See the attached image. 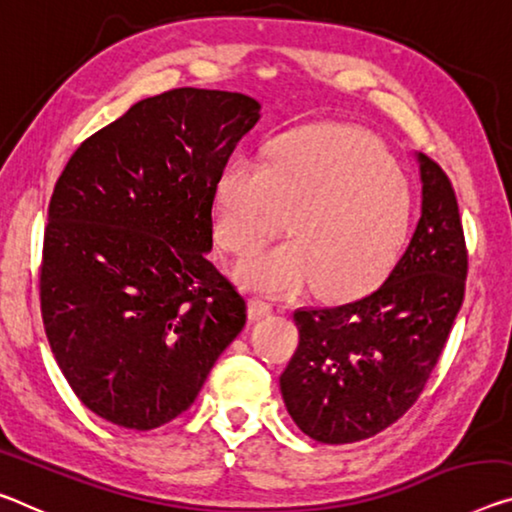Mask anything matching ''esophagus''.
<instances>
[{"label": "esophagus", "instance_id": "34e87169", "mask_svg": "<svg viewBox=\"0 0 512 512\" xmlns=\"http://www.w3.org/2000/svg\"><path fill=\"white\" fill-rule=\"evenodd\" d=\"M274 306L270 302L265 300H258V297H254V300L249 302V316L251 318H263V316H270Z\"/></svg>", "mask_w": 512, "mask_h": 512}]
</instances>
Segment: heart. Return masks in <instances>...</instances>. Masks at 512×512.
Wrapping results in <instances>:
<instances>
[{
  "label": "heart",
  "mask_w": 512,
  "mask_h": 512,
  "mask_svg": "<svg viewBox=\"0 0 512 512\" xmlns=\"http://www.w3.org/2000/svg\"><path fill=\"white\" fill-rule=\"evenodd\" d=\"M412 210L410 183L373 137L313 125L274 139L267 164L238 157L219 171L215 238L231 254H247L290 217V240L242 258L235 279L267 295L318 286L338 300L389 272Z\"/></svg>",
  "instance_id": "heart-1"
}]
</instances>
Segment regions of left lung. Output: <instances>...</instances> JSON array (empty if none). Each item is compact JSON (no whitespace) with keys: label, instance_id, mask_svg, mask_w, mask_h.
Wrapping results in <instances>:
<instances>
[{"label":"left lung","instance_id":"left-lung-1","mask_svg":"<svg viewBox=\"0 0 512 512\" xmlns=\"http://www.w3.org/2000/svg\"><path fill=\"white\" fill-rule=\"evenodd\" d=\"M421 219L387 281L341 306L293 313L300 345L279 387L288 414L322 444H352L416 403L465 300L467 249L451 180L414 153Z\"/></svg>","mask_w":512,"mask_h":512}]
</instances>
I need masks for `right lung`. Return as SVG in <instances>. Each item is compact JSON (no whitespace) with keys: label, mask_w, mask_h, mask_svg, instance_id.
Returning a JSON list of instances; mask_svg holds the SVG:
<instances>
[{"label":"right lung","mask_w":512,"mask_h":512,"mask_svg":"<svg viewBox=\"0 0 512 512\" xmlns=\"http://www.w3.org/2000/svg\"><path fill=\"white\" fill-rule=\"evenodd\" d=\"M258 119L245 93H160L82 141L54 185L45 334L77 398L116 426L183 414L245 327L247 300L208 254L217 176Z\"/></svg>","instance_id":"add662e5"}]
</instances>
